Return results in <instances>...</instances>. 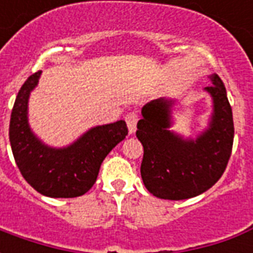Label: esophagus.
Here are the masks:
<instances>
[{
	"mask_svg": "<svg viewBox=\"0 0 253 253\" xmlns=\"http://www.w3.org/2000/svg\"><path fill=\"white\" fill-rule=\"evenodd\" d=\"M126 123L127 127H128V131L134 132L135 131V127H137V122H138V115L137 112H134V111H130V112H127L126 115Z\"/></svg>",
	"mask_w": 253,
	"mask_h": 253,
	"instance_id": "34e87169",
	"label": "esophagus"
}]
</instances>
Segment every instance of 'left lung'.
<instances>
[{
    "label": "left lung",
    "mask_w": 253,
    "mask_h": 253,
    "mask_svg": "<svg viewBox=\"0 0 253 253\" xmlns=\"http://www.w3.org/2000/svg\"><path fill=\"white\" fill-rule=\"evenodd\" d=\"M206 90L214 100L210 128L196 141H183L168 130L170 100H154L143 107L137 138L143 146L141 176L150 194L163 199H188L211 188L223 175L232 154L233 114L218 74Z\"/></svg>",
    "instance_id": "8db88e82"
}]
</instances>
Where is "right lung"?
Masks as SVG:
<instances>
[{
  "instance_id": "obj_1",
  "label": "right lung",
  "mask_w": 253,
  "mask_h": 253,
  "mask_svg": "<svg viewBox=\"0 0 253 253\" xmlns=\"http://www.w3.org/2000/svg\"><path fill=\"white\" fill-rule=\"evenodd\" d=\"M31 74L20 88L9 123V141L14 161L27 183L42 195L76 198L96 183L100 167L118 143L128 134L125 121L94 127L66 149L44 146L31 132L27 122L28 96L41 77Z\"/></svg>"
}]
</instances>
